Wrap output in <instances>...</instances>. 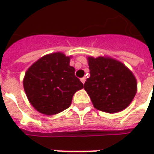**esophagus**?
<instances>
[{"label":"esophagus","instance_id":"1","mask_svg":"<svg viewBox=\"0 0 154 154\" xmlns=\"http://www.w3.org/2000/svg\"><path fill=\"white\" fill-rule=\"evenodd\" d=\"M80 81H81V82H82L83 84H85V82H86V78H85V77L81 78V79H80Z\"/></svg>","mask_w":154,"mask_h":154}]
</instances>
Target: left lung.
<instances>
[{
	"mask_svg": "<svg viewBox=\"0 0 154 154\" xmlns=\"http://www.w3.org/2000/svg\"><path fill=\"white\" fill-rule=\"evenodd\" d=\"M90 77L84 89L93 106L107 113H116L131 103L137 92L134 75L122 63L108 56H88Z\"/></svg>",
	"mask_w": 154,
	"mask_h": 154,
	"instance_id": "8db88e82",
	"label": "left lung"
}]
</instances>
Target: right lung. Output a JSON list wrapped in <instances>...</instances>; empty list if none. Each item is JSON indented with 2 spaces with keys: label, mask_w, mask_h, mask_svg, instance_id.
<instances>
[{
  "label": "right lung",
  "mask_w": 154,
  "mask_h": 154,
  "mask_svg": "<svg viewBox=\"0 0 154 154\" xmlns=\"http://www.w3.org/2000/svg\"><path fill=\"white\" fill-rule=\"evenodd\" d=\"M71 57L62 52L48 54L26 70L24 90L30 103L40 113L52 116L68 109L74 93L84 87L69 65Z\"/></svg>",
  "instance_id": "obj_1"
}]
</instances>
